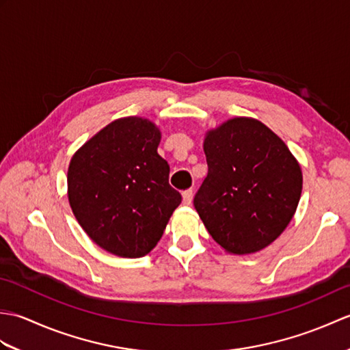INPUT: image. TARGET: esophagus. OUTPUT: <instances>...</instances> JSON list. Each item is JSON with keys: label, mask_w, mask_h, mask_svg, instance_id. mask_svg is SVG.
<instances>
[{"label": "esophagus", "mask_w": 350, "mask_h": 350, "mask_svg": "<svg viewBox=\"0 0 350 350\" xmlns=\"http://www.w3.org/2000/svg\"><path fill=\"white\" fill-rule=\"evenodd\" d=\"M182 197H183V204L189 206L192 203V191L191 189H187L182 192Z\"/></svg>", "instance_id": "1"}]
</instances>
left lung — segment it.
<instances>
[{"label":"left lung","instance_id":"8db88e82","mask_svg":"<svg viewBox=\"0 0 350 350\" xmlns=\"http://www.w3.org/2000/svg\"><path fill=\"white\" fill-rule=\"evenodd\" d=\"M203 150L209 171L194 206L207 232L234 256L266 248L298 207L299 162L277 133L251 117L207 131Z\"/></svg>","mask_w":350,"mask_h":350}]
</instances>
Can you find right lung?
<instances>
[{
    "label": "right lung",
    "instance_id": "obj_1",
    "mask_svg": "<svg viewBox=\"0 0 350 350\" xmlns=\"http://www.w3.org/2000/svg\"><path fill=\"white\" fill-rule=\"evenodd\" d=\"M159 143L158 126L131 116L107 124L72 156V212L88 237L111 254H148L182 202L168 183L170 165L158 154Z\"/></svg>",
    "mask_w": 350,
    "mask_h": 350
}]
</instances>
